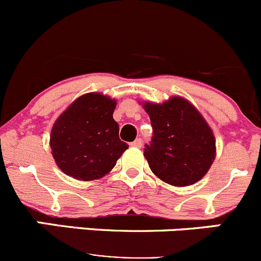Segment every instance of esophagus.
<instances>
[{"label":"esophagus","mask_w":261,"mask_h":261,"mask_svg":"<svg viewBox=\"0 0 261 261\" xmlns=\"http://www.w3.org/2000/svg\"><path fill=\"white\" fill-rule=\"evenodd\" d=\"M130 146L132 147H136V148H141V147H142V139L141 138H137L136 141L132 142Z\"/></svg>","instance_id":"obj_1"}]
</instances>
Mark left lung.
Wrapping results in <instances>:
<instances>
[{"mask_svg":"<svg viewBox=\"0 0 261 261\" xmlns=\"http://www.w3.org/2000/svg\"><path fill=\"white\" fill-rule=\"evenodd\" d=\"M153 137L144 157L150 171L172 186L200 181L216 155V141L200 112L186 99L173 96L162 104L143 103Z\"/></svg>","mask_w":261,"mask_h":261,"instance_id":"obj_1","label":"left lung"}]
</instances>
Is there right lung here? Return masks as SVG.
<instances>
[{
    "label": "right lung",
    "instance_id": "add662e5",
    "mask_svg": "<svg viewBox=\"0 0 261 261\" xmlns=\"http://www.w3.org/2000/svg\"><path fill=\"white\" fill-rule=\"evenodd\" d=\"M117 101L100 93L77 98L56 119L50 147L56 165L68 176L91 181L106 176L128 148L113 119Z\"/></svg>",
    "mask_w": 261,
    "mask_h": 261
}]
</instances>
